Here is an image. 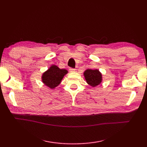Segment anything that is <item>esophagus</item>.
I'll return each instance as SVG.
<instances>
[{"instance_id": "esophagus-1", "label": "esophagus", "mask_w": 147, "mask_h": 147, "mask_svg": "<svg viewBox=\"0 0 147 147\" xmlns=\"http://www.w3.org/2000/svg\"><path fill=\"white\" fill-rule=\"evenodd\" d=\"M69 70H70V72H75V71H76V69H73V68H70V69H69Z\"/></svg>"}]
</instances>
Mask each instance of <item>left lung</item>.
Here are the masks:
<instances>
[{
  "instance_id": "8db88e82",
  "label": "left lung",
  "mask_w": 147,
  "mask_h": 147,
  "mask_svg": "<svg viewBox=\"0 0 147 147\" xmlns=\"http://www.w3.org/2000/svg\"><path fill=\"white\" fill-rule=\"evenodd\" d=\"M84 77L88 84L92 87H95L102 82V74L99 70H92L88 69L84 72Z\"/></svg>"
}]
</instances>
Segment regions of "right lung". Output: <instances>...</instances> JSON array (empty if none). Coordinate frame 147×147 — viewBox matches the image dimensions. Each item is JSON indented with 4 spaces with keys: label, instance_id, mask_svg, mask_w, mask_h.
Instances as JSON below:
<instances>
[{
    "label": "right lung",
    "instance_id": "right-lung-1",
    "mask_svg": "<svg viewBox=\"0 0 147 147\" xmlns=\"http://www.w3.org/2000/svg\"><path fill=\"white\" fill-rule=\"evenodd\" d=\"M68 73L65 69H61L55 65H52L42 76V82L50 89H54L61 82L64 75Z\"/></svg>",
    "mask_w": 147,
    "mask_h": 147
}]
</instances>
